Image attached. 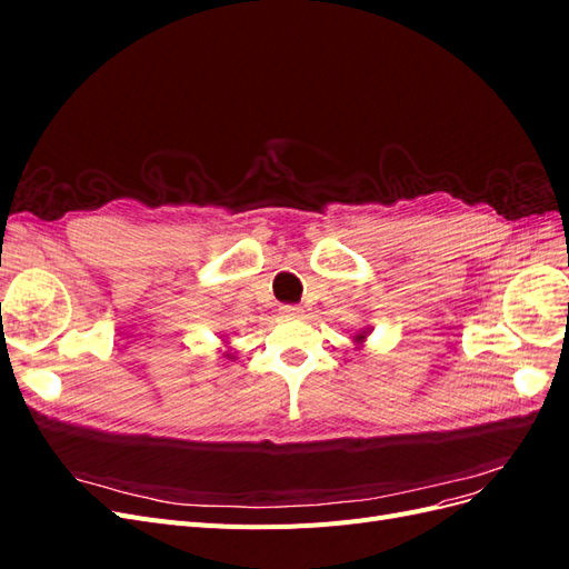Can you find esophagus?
Here are the masks:
<instances>
[{"mask_svg": "<svg viewBox=\"0 0 569 569\" xmlns=\"http://www.w3.org/2000/svg\"><path fill=\"white\" fill-rule=\"evenodd\" d=\"M280 313L282 316H291V318H299L301 313H303V308L301 306H280Z\"/></svg>", "mask_w": 569, "mask_h": 569, "instance_id": "obj_1", "label": "esophagus"}]
</instances>
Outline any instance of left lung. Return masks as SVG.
<instances>
[{
    "label": "left lung",
    "instance_id": "8db88e82",
    "mask_svg": "<svg viewBox=\"0 0 569 569\" xmlns=\"http://www.w3.org/2000/svg\"><path fill=\"white\" fill-rule=\"evenodd\" d=\"M368 335H370V330H360L356 337H353V341L358 343V347H360V343H363L366 339H368Z\"/></svg>",
    "mask_w": 569,
    "mask_h": 569
}]
</instances>
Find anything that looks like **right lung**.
Listing matches in <instances>:
<instances>
[{"mask_svg":"<svg viewBox=\"0 0 569 569\" xmlns=\"http://www.w3.org/2000/svg\"><path fill=\"white\" fill-rule=\"evenodd\" d=\"M226 356H228V358H232V353H226Z\"/></svg>","mask_w":569,"mask_h":569,"instance_id":"obj_1","label":"right lung"}]
</instances>
